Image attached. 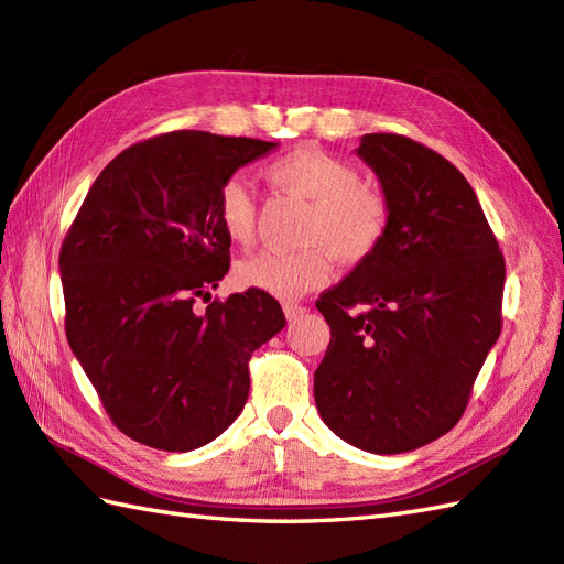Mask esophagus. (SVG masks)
Instances as JSON below:
<instances>
[{"mask_svg": "<svg viewBox=\"0 0 564 564\" xmlns=\"http://www.w3.org/2000/svg\"><path fill=\"white\" fill-rule=\"evenodd\" d=\"M305 310H307V307L297 305V303H285V305H283V313H285V317H289V319L303 317V315H305Z\"/></svg>", "mask_w": 564, "mask_h": 564, "instance_id": "1", "label": "esophagus"}]
</instances>
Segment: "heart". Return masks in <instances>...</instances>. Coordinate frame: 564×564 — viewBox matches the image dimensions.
Segmentation results:
<instances>
[{
  "label": "heart",
  "instance_id": "heart-1",
  "mask_svg": "<svg viewBox=\"0 0 564 564\" xmlns=\"http://www.w3.org/2000/svg\"><path fill=\"white\" fill-rule=\"evenodd\" d=\"M267 176L289 194L310 200L305 249H267L235 267L242 289L293 301L329 281L332 254L344 267L364 263L390 230V203L361 182L354 164L317 145H301L267 166ZM215 215L230 242L247 247L257 235V198L245 178L230 176L218 191Z\"/></svg>",
  "mask_w": 564,
  "mask_h": 564
}]
</instances>
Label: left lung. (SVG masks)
<instances>
[{
  "instance_id": "left-lung-1",
  "label": "left lung",
  "mask_w": 564,
  "mask_h": 564,
  "mask_svg": "<svg viewBox=\"0 0 564 564\" xmlns=\"http://www.w3.org/2000/svg\"><path fill=\"white\" fill-rule=\"evenodd\" d=\"M390 203L370 259L319 295L332 329L315 370L325 424L368 453H406L458 424L501 332L505 254L473 186L398 133L361 138Z\"/></svg>"
}]
</instances>
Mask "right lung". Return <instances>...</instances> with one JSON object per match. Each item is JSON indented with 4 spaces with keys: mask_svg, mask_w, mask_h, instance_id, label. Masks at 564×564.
Instances as JSON below:
<instances>
[{
    "mask_svg": "<svg viewBox=\"0 0 564 564\" xmlns=\"http://www.w3.org/2000/svg\"><path fill=\"white\" fill-rule=\"evenodd\" d=\"M273 148L203 130L135 142L106 164L65 235L69 349L111 422L150 448L218 438L245 410L251 354L285 325L269 293L210 301L230 269L218 191Z\"/></svg>",
    "mask_w": 564,
    "mask_h": 564,
    "instance_id": "right-lung-1",
    "label": "right lung"
}]
</instances>
